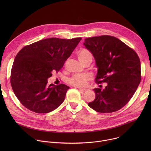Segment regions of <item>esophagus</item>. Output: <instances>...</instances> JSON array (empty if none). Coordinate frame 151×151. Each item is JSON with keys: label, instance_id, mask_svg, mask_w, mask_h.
Returning a JSON list of instances; mask_svg holds the SVG:
<instances>
[{"label": "esophagus", "instance_id": "esophagus-1", "mask_svg": "<svg viewBox=\"0 0 151 151\" xmlns=\"http://www.w3.org/2000/svg\"><path fill=\"white\" fill-rule=\"evenodd\" d=\"M78 89H79V90L80 91H81V92H85L86 91H87V90H88V89H87V88H78Z\"/></svg>", "mask_w": 151, "mask_h": 151}]
</instances>
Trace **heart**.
<instances>
[{"label": "heart", "instance_id": "obj_1", "mask_svg": "<svg viewBox=\"0 0 151 151\" xmlns=\"http://www.w3.org/2000/svg\"><path fill=\"white\" fill-rule=\"evenodd\" d=\"M78 58L80 62L83 64L88 59L92 60V54L87 50L81 49L77 53ZM92 78V76L90 73H76L70 77L68 82L75 87H84L87 84V82Z\"/></svg>", "mask_w": 151, "mask_h": 151}]
</instances>
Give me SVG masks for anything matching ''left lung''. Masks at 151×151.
Segmentation results:
<instances>
[{"instance_id": "8db88e82", "label": "left lung", "mask_w": 151, "mask_h": 151, "mask_svg": "<svg viewBox=\"0 0 151 151\" xmlns=\"http://www.w3.org/2000/svg\"><path fill=\"white\" fill-rule=\"evenodd\" d=\"M83 44L95 58L98 69L96 83H107L103 90L94 89L96 98L88 106L101 113L121 109L132 98L140 82L139 56L123 42L111 36L86 38Z\"/></svg>"}]
</instances>
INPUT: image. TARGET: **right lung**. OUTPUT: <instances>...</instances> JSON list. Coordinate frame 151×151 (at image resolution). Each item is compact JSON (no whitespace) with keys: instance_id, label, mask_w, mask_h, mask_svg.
Returning a JSON list of instances; mask_svg holds the SVG:
<instances>
[{"instance_id":"right-lung-1","label":"right lung","mask_w":151,"mask_h":151,"mask_svg":"<svg viewBox=\"0 0 151 151\" xmlns=\"http://www.w3.org/2000/svg\"><path fill=\"white\" fill-rule=\"evenodd\" d=\"M81 37H51L24 47L16 55L11 73L13 91L27 109L47 114L64 101L69 87L48 84L52 73L58 72L76 47Z\"/></svg>"}]
</instances>
